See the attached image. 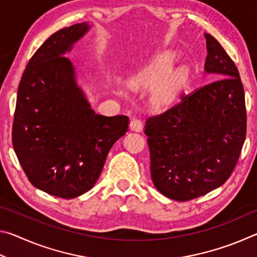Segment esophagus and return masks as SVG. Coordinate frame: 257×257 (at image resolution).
<instances>
[{"instance_id":"1","label":"esophagus","mask_w":257,"mask_h":257,"mask_svg":"<svg viewBox=\"0 0 257 257\" xmlns=\"http://www.w3.org/2000/svg\"><path fill=\"white\" fill-rule=\"evenodd\" d=\"M130 128H132L133 132H137L141 133L143 129H144V122L139 119H134L130 123Z\"/></svg>"}]
</instances>
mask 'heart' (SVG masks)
<instances>
[{
	"instance_id": "heart-1",
	"label": "heart",
	"mask_w": 257,
	"mask_h": 257,
	"mask_svg": "<svg viewBox=\"0 0 257 257\" xmlns=\"http://www.w3.org/2000/svg\"><path fill=\"white\" fill-rule=\"evenodd\" d=\"M177 55L165 51L147 61L130 73L128 86L135 90H145L154 86V102L168 101L187 85L191 70L187 64H175Z\"/></svg>"
}]
</instances>
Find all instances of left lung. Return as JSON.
<instances>
[{
    "label": "left lung",
    "instance_id": "left-lung-1",
    "mask_svg": "<svg viewBox=\"0 0 257 257\" xmlns=\"http://www.w3.org/2000/svg\"><path fill=\"white\" fill-rule=\"evenodd\" d=\"M204 70L219 78L147 119L151 176L161 194L179 202L222 186L238 162L247 132L238 68L210 34Z\"/></svg>",
    "mask_w": 257,
    "mask_h": 257
}]
</instances>
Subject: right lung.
<instances>
[{
	"label": "right lung",
	"mask_w": 257,
	"mask_h": 257,
	"mask_svg": "<svg viewBox=\"0 0 257 257\" xmlns=\"http://www.w3.org/2000/svg\"><path fill=\"white\" fill-rule=\"evenodd\" d=\"M89 28L81 23L60 29L35 52L19 82L12 125V144L32 185L67 199L95 185L129 125L127 115L95 113L66 58Z\"/></svg>",
	"instance_id": "obj_1"
}]
</instances>
